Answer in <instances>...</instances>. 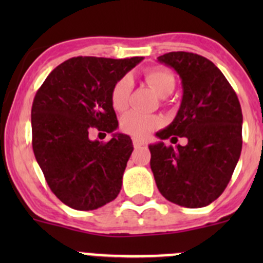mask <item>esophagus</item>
<instances>
[{
  "label": "esophagus",
  "instance_id": "esophagus-1",
  "mask_svg": "<svg viewBox=\"0 0 263 263\" xmlns=\"http://www.w3.org/2000/svg\"><path fill=\"white\" fill-rule=\"evenodd\" d=\"M132 142H134V147L135 148H139V147L144 146V145H145V142L141 141V140H139V139H134V140H132Z\"/></svg>",
  "mask_w": 263,
  "mask_h": 263
}]
</instances>
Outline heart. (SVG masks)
<instances>
[{
  "instance_id": "obj_1",
  "label": "heart",
  "mask_w": 263,
  "mask_h": 263,
  "mask_svg": "<svg viewBox=\"0 0 263 263\" xmlns=\"http://www.w3.org/2000/svg\"><path fill=\"white\" fill-rule=\"evenodd\" d=\"M145 80L154 90L156 94L161 98L168 97L172 94L176 86L174 76L168 70L161 67H155L148 70L145 73ZM132 89V82L129 78H122L113 86L110 92V102L116 110H124L128 105L129 92ZM161 124V119L158 116L144 115V113L127 112L121 118V128L126 134L132 135L139 139H144L150 135L151 131L158 128Z\"/></svg>"
}]
</instances>
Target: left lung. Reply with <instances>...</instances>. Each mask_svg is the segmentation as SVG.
<instances>
[{"instance_id":"1","label":"left lung","mask_w":263,"mask_h":263,"mask_svg":"<svg viewBox=\"0 0 263 263\" xmlns=\"http://www.w3.org/2000/svg\"><path fill=\"white\" fill-rule=\"evenodd\" d=\"M158 62L174 68L182 81L176 118L156 132L160 140L185 137L187 145H148L158 190L171 202L197 209L210 205L229 183L242 151L243 116L237 94L208 58L169 52ZM176 144V143H174Z\"/></svg>"}]
</instances>
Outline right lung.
<instances>
[{
  "mask_svg": "<svg viewBox=\"0 0 263 263\" xmlns=\"http://www.w3.org/2000/svg\"><path fill=\"white\" fill-rule=\"evenodd\" d=\"M144 60L73 57L47 76L31 107L33 150L52 192L71 209H99L118 196L134 145L128 135L90 140L92 128L112 134L118 121L110 92Z\"/></svg>",
  "mask_w": 263,
  "mask_h": 263,
  "instance_id": "obj_1",
  "label": "right lung"
}]
</instances>
